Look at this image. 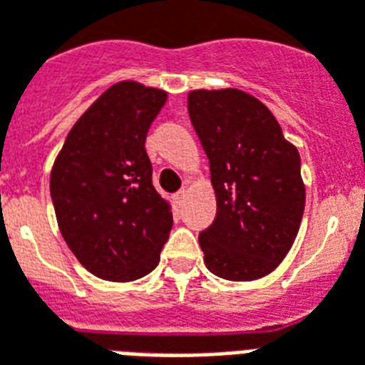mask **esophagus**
I'll use <instances>...</instances> for the list:
<instances>
[{
  "instance_id": "34e87169",
  "label": "esophagus",
  "mask_w": 365,
  "mask_h": 365,
  "mask_svg": "<svg viewBox=\"0 0 365 365\" xmlns=\"http://www.w3.org/2000/svg\"><path fill=\"white\" fill-rule=\"evenodd\" d=\"M186 194H188V192H186V188H180L177 194H173V202L177 203V205H182L186 200Z\"/></svg>"
}]
</instances>
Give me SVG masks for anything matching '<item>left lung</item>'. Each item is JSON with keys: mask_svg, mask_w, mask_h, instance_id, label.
<instances>
[{"mask_svg": "<svg viewBox=\"0 0 365 365\" xmlns=\"http://www.w3.org/2000/svg\"><path fill=\"white\" fill-rule=\"evenodd\" d=\"M188 114L217 197L213 225L197 238L205 267L232 282L262 278L284 261L301 227L299 150L272 112L240 89L190 91Z\"/></svg>", "mask_w": 365, "mask_h": 365, "instance_id": "obj_1", "label": "left lung"}]
</instances>
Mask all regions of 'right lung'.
I'll return each instance as SVG.
<instances>
[{
	"instance_id": "add662e5",
	"label": "right lung",
	"mask_w": 365,
	"mask_h": 365,
	"mask_svg": "<svg viewBox=\"0 0 365 365\" xmlns=\"http://www.w3.org/2000/svg\"><path fill=\"white\" fill-rule=\"evenodd\" d=\"M168 93L138 81L108 87L70 129L51 169V197L70 251L97 278L152 272L173 213L152 185L144 140Z\"/></svg>"
}]
</instances>
